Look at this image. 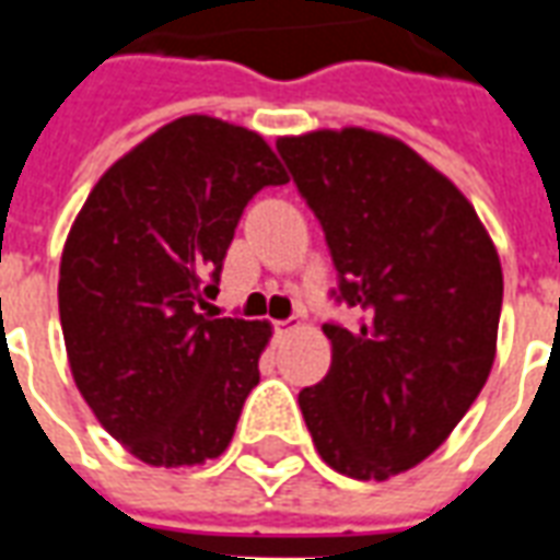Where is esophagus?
<instances>
[{
	"instance_id": "esophagus-1",
	"label": "esophagus",
	"mask_w": 560,
	"mask_h": 560,
	"mask_svg": "<svg viewBox=\"0 0 560 560\" xmlns=\"http://www.w3.org/2000/svg\"><path fill=\"white\" fill-rule=\"evenodd\" d=\"M300 327V320L296 317H288V320H276V332L279 336H284V332H291V329Z\"/></svg>"
}]
</instances>
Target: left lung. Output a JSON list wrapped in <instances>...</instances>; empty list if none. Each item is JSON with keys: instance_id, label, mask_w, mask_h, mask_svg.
Returning <instances> with one entry per match:
<instances>
[{"instance_id": "8db88e82", "label": "left lung", "mask_w": 560, "mask_h": 560, "mask_svg": "<svg viewBox=\"0 0 560 560\" xmlns=\"http://www.w3.org/2000/svg\"><path fill=\"white\" fill-rule=\"evenodd\" d=\"M324 228L336 303L327 377L300 393L329 468L387 480L420 465L480 396L494 363L504 276L465 195L401 140L312 131L276 143Z\"/></svg>"}]
</instances>
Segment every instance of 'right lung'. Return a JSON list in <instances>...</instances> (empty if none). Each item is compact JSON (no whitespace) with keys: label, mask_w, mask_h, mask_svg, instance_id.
Instances as JSON below:
<instances>
[{"label":"right lung","mask_w":560,"mask_h":560,"mask_svg":"<svg viewBox=\"0 0 560 560\" xmlns=\"http://www.w3.org/2000/svg\"><path fill=\"white\" fill-rule=\"evenodd\" d=\"M284 183L260 135L183 116L116 161L80 209L59 264L68 363L140 462L200 465L231 444L269 324L203 308L248 200Z\"/></svg>","instance_id":"obj_1"}]
</instances>
